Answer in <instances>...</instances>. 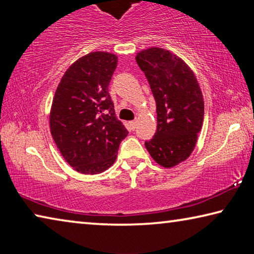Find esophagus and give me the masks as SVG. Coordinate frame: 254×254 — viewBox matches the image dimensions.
Masks as SVG:
<instances>
[{
  "instance_id": "1",
  "label": "esophagus",
  "mask_w": 254,
  "mask_h": 254,
  "mask_svg": "<svg viewBox=\"0 0 254 254\" xmlns=\"http://www.w3.org/2000/svg\"><path fill=\"white\" fill-rule=\"evenodd\" d=\"M128 124H130V127L132 128V130H134L135 127H136V122L135 121H131Z\"/></svg>"
}]
</instances>
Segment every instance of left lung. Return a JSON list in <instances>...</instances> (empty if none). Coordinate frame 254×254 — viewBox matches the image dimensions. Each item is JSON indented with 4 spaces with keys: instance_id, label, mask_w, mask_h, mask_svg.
<instances>
[{
    "instance_id": "1",
    "label": "left lung",
    "mask_w": 254,
    "mask_h": 254,
    "mask_svg": "<svg viewBox=\"0 0 254 254\" xmlns=\"http://www.w3.org/2000/svg\"><path fill=\"white\" fill-rule=\"evenodd\" d=\"M135 60L149 81L157 105V131L145 148L165 168L194 151L204 121V98L194 71L169 50H141Z\"/></svg>"
}]
</instances>
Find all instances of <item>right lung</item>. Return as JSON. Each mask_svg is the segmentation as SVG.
<instances>
[{
  "label": "right lung",
  "instance_id": "right-lung-1",
  "mask_svg": "<svg viewBox=\"0 0 254 254\" xmlns=\"http://www.w3.org/2000/svg\"><path fill=\"white\" fill-rule=\"evenodd\" d=\"M117 55L95 51L77 59L56 89L50 132L64 159L76 171L101 174L113 165L127 130L115 117L109 94Z\"/></svg>",
  "mask_w": 254,
  "mask_h": 254
}]
</instances>
